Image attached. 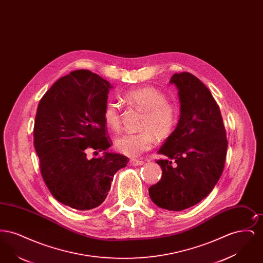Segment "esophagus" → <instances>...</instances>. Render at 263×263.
<instances>
[{
	"instance_id": "34e87169",
	"label": "esophagus",
	"mask_w": 263,
	"mask_h": 263,
	"mask_svg": "<svg viewBox=\"0 0 263 263\" xmlns=\"http://www.w3.org/2000/svg\"><path fill=\"white\" fill-rule=\"evenodd\" d=\"M144 163L143 161H139V160H134V159H132V160H130V164L131 165H133V166H138V165H142Z\"/></svg>"
}]
</instances>
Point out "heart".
Masks as SVG:
<instances>
[{
	"mask_svg": "<svg viewBox=\"0 0 263 263\" xmlns=\"http://www.w3.org/2000/svg\"><path fill=\"white\" fill-rule=\"evenodd\" d=\"M125 100L138 109L144 111L141 122L143 131L123 133L114 141V147L119 153L130 158H136L150 150L155 138L165 139L171 135L177 122L178 111L174 102L166 100L165 95L155 88H141L125 95ZM105 124L114 131L120 128L121 118L117 103L106 102L103 108Z\"/></svg>",
	"mask_w": 263,
	"mask_h": 263,
	"instance_id": "obj_1",
	"label": "heart"
}]
</instances>
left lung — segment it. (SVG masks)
<instances>
[{"instance_id":"obj_1","label":"left lung","mask_w":263,"mask_h":263,"mask_svg":"<svg viewBox=\"0 0 263 263\" xmlns=\"http://www.w3.org/2000/svg\"><path fill=\"white\" fill-rule=\"evenodd\" d=\"M180 114L159 154L161 180L149 188L152 201L168 211H181L204 199L225 165L228 141L220 108L211 91L190 73L174 74Z\"/></svg>"}]
</instances>
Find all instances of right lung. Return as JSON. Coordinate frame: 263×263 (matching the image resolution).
<instances>
[{"instance_id": "add662e5", "label": "right lung", "mask_w": 263, "mask_h": 263, "mask_svg": "<svg viewBox=\"0 0 263 263\" xmlns=\"http://www.w3.org/2000/svg\"><path fill=\"white\" fill-rule=\"evenodd\" d=\"M110 88L100 76L78 70L54 83L38 104L33 136L41 175L53 197L78 211L99 207L129 161L106 152L103 108ZM88 149L104 156L89 160Z\"/></svg>"}]
</instances>
